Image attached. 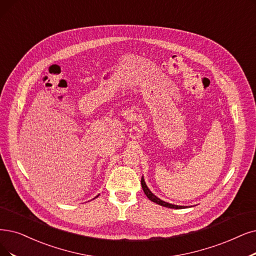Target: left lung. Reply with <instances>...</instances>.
Instances as JSON below:
<instances>
[{
	"mask_svg": "<svg viewBox=\"0 0 256 256\" xmlns=\"http://www.w3.org/2000/svg\"><path fill=\"white\" fill-rule=\"evenodd\" d=\"M140 184H142V190H144L146 196L153 202L158 204V205H160L162 207H167V208H172V209H184V208H187V206H178V205H172V204H169L167 202H164L162 200H160L158 196H156L154 194H153L149 188L147 187L146 182H145V180H144V176H142V180H140Z\"/></svg>",
	"mask_w": 256,
	"mask_h": 256,
	"instance_id": "obj_1",
	"label": "left lung"
}]
</instances>
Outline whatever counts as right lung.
I'll list each match as a JSON object with an SVG mask.
<instances>
[{"instance_id":"obj_1","label":"right lung","mask_w":256,"mask_h":256,"mask_svg":"<svg viewBox=\"0 0 256 256\" xmlns=\"http://www.w3.org/2000/svg\"><path fill=\"white\" fill-rule=\"evenodd\" d=\"M98 196H96V198H98Z\"/></svg>"}]
</instances>
